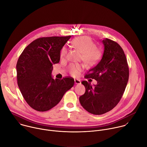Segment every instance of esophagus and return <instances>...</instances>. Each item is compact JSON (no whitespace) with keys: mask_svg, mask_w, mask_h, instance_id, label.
<instances>
[{"mask_svg":"<svg viewBox=\"0 0 147 147\" xmlns=\"http://www.w3.org/2000/svg\"><path fill=\"white\" fill-rule=\"evenodd\" d=\"M74 82H75L76 84H81V81L80 80H78V79H75Z\"/></svg>","mask_w":147,"mask_h":147,"instance_id":"esophagus-1","label":"esophagus"}]
</instances>
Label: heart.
<instances>
[{"label":"heart","instance_id":"b5f03b06","mask_svg":"<svg viewBox=\"0 0 147 147\" xmlns=\"http://www.w3.org/2000/svg\"><path fill=\"white\" fill-rule=\"evenodd\" d=\"M73 46L82 53V59L89 66L96 64L100 57V51L95 47L92 40L88 36L77 37L73 40ZM67 54V48L63 47L60 51V56L65 57ZM84 67V65L80 64L71 63L69 65L68 69L69 73L73 76H77Z\"/></svg>","mask_w":147,"mask_h":147}]
</instances>
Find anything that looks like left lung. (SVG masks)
<instances>
[{
    "label": "left lung",
    "mask_w": 147,
    "mask_h": 147,
    "mask_svg": "<svg viewBox=\"0 0 147 147\" xmlns=\"http://www.w3.org/2000/svg\"><path fill=\"white\" fill-rule=\"evenodd\" d=\"M102 58L85 76L86 78L96 80L97 84L92 86L87 81H82L86 92L79 98L81 106L96 115L105 113L117 105L129 77L127 59L121 47L108 38L102 40Z\"/></svg>",
    "instance_id": "obj_1"
}]
</instances>
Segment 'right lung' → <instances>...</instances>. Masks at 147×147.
<instances>
[{"label":"right lung","instance_id":"1","mask_svg":"<svg viewBox=\"0 0 147 147\" xmlns=\"http://www.w3.org/2000/svg\"><path fill=\"white\" fill-rule=\"evenodd\" d=\"M71 36L38 38L20 56L16 65L17 84L29 105L39 112L50 110L74 85V80L53 79V65L60 61V51Z\"/></svg>","mask_w":147,"mask_h":147}]
</instances>
